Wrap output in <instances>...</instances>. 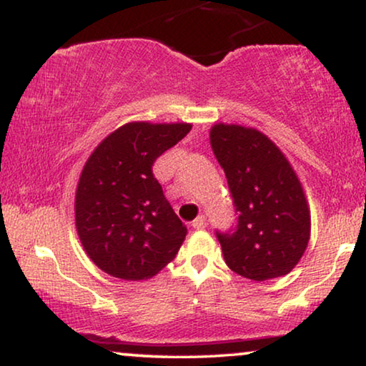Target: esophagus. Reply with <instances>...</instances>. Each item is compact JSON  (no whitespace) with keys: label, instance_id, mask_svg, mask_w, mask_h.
Returning <instances> with one entry per match:
<instances>
[{"label":"esophagus","instance_id":"esophagus-1","mask_svg":"<svg viewBox=\"0 0 366 366\" xmlns=\"http://www.w3.org/2000/svg\"><path fill=\"white\" fill-rule=\"evenodd\" d=\"M204 227H207V218H204L203 214H199L198 218H194V222H193L194 229H203Z\"/></svg>","mask_w":366,"mask_h":366}]
</instances>
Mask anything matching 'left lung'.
<instances>
[{"label":"left lung","mask_w":366,"mask_h":366,"mask_svg":"<svg viewBox=\"0 0 366 366\" xmlns=\"http://www.w3.org/2000/svg\"><path fill=\"white\" fill-rule=\"evenodd\" d=\"M209 144L238 212L233 234H219L223 258L239 277L264 282L297 267L310 242L312 214L285 153L257 128L214 123Z\"/></svg>","instance_id":"obj_1"}]
</instances>
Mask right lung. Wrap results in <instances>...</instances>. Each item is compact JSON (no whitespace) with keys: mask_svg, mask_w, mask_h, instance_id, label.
I'll list each match as a JSON object with an SVG mask.
<instances>
[{"mask_svg":"<svg viewBox=\"0 0 366 366\" xmlns=\"http://www.w3.org/2000/svg\"><path fill=\"white\" fill-rule=\"evenodd\" d=\"M192 127L127 123L88 157L74 194V227L83 249L104 273L127 282L148 280L177 257L187 227L152 167Z\"/></svg>","mask_w":366,"mask_h":366,"instance_id":"obj_1","label":"right lung"}]
</instances>
